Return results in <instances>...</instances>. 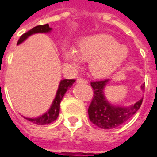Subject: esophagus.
Returning a JSON list of instances; mask_svg holds the SVG:
<instances>
[{
	"instance_id": "obj_1",
	"label": "esophagus",
	"mask_w": 157,
	"mask_h": 157,
	"mask_svg": "<svg viewBox=\"0 0 157 157\" xmlns=\"http://www.w3.org/2000/svg\"><path fill=\"white\" fill-rule=\"evenodd\" d=\"M77 82H78V83H84V84H87V83H88V81L84 78H78L77 79Z\"/></svg>"
}]
</instances>
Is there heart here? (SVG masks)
Listing matches in <instances>:
<instances>
[{
    "label": "heart",
    "mask_w": 157,
    "mask_h": 157,
    "mask_svg": "<svg viewBox=\"0 0 157 157\" xmlns=\"http://www.w3.org/2000/svg\"><path fill=\"white\" fill-rule=\"evenodd\" d=\"M63 57L74 65L82 60L90 61V70L97 77H106L117 71L128 56V49L107 34L86 37L79 42L77 50L63 49Z\"/></svg>",
    "instance_id": "heart-1"
}]
</instances>
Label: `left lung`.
<instances>
[{"mask_svg":"<svg viewBox=\"0 0 157 157\" xmlns=\"http://www.w3.org/2000/svg\"><path fill=\"white\" fill-rule=\"evenodd\" d=\"M109 80H102L91 82L93 89V98L88 108L89 119L92 123L101 128H114L124 124L140 108L143 98L127 108L110 104L103 94L104 86ZM145 91V83L141 86Z\"/></svg>","mask_w":157,"mask_h":157,"instance_id":"left-lung-1","label":"left lung"}]
</instances>
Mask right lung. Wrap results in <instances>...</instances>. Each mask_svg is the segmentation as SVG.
<instances>
[{
    "instance_id": "add662e5",
    "label": "right lung",
    "mask_w": 157,
    "mask_h": 157,
    "mask_svg": "<svg viewBox=\"0 0 157 157\" xmlns=\"http://www.w3.org/2000/svg\"><path fill=\"white\" fill-rule=\"evenodd\" d=\"M51 28H49L48 24H44V25H39L36 26L34 28H33L32 29H30L29 31H28L25 33H23L20 39L17 41V44H20L21 43L24 41L27 38H29V36L34 34V33H49L51 31ZM75 82V80L72 79V80H62L60 81V83L59 85L58 91L56 92V96H55L54 101L52 102V105L50 107V109H48V112H46L44 114L39 116L38 118H28L27 119L29 121L32 122L33 124L38 125H44L48 124L52 122H54L56 120V118H58L59 113V105H60V102H61L63 97L65 94L66 91L68 90L72 84Z\"/></svg>"
}]
</instances>
